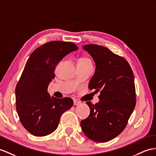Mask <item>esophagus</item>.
I'll return each mask as SVG.
<instances>
[{
  "label": "esophagus",
  "instance_id": "esophagus-1",
  "mask_svg": "<svg viewBox=\"0 0 156 156\" xmlns=\"http://www.w3.org/2000/svg\"><path fill=\"white\" fill-rule=\"evenodd\" d=\"M81 102L79 101H77V100H74V105H78L79 104H80Z\"/></svg>",
  "mask_w": 156,
  "mask_h": 156
}]
</instances>
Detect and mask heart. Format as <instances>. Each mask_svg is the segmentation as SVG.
Returning <instances> with one entry per match:
<instances>
[{"label":"heart","instance_id":"obj_1","mask_svg":"<svg viewBox=\"0 0 156 156\" xmlns=\"http://www.w3.org/2000/svg\"><path fill=\"white\" fill-rule=\"evenodd\" d=\"M78 63H82V64H84V65H91V61L88 58H87V57H82V58H80L78 61Z\"/></svg>","mask_w":156,"mask_h":156}]
</instances>
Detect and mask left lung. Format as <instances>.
<instances>
[{
  "instance_id": "left-lung-1",
  "label": "left lung",
  "mask_w": 156,
  "mask_h": 156,
  "mask_svg": "<svg viewBox=\"0 0 156 156\" xmlns=\"http://www.w3.org/2000/svg\"><path fill=\"white\" fill-rule=\"evenodd\" d=\"M82 48L95 65L88 87L100 95L95 105L86 102L90 113L81 121V128L91 140L108 142L122 133L135 107L134 74L126 60L107 47L88 44Z\"/></svg>"
}]
</instances>
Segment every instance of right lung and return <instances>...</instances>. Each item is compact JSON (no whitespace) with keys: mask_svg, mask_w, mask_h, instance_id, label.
<instances>
[{"mask_svg":"<svg viewBox=\"0 0 156 156\" xmlns=\"http://www.w3.org/2000/svg\"><path fill=\"white\" fill-rule=\"evenodd\" d=\"M70 42H48L31 54L16 87V103L20 120L25 129L36 136H44L57 129L60 117L73 105V99L51 96L49 84L55 69L68 54L77 51Z\"/></svg>","mask_w":156,"mask_h":156,"instance_id":"1","label":"right lung"}]
</instances>
